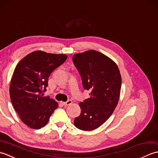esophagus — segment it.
<instances>
[{"label": "esophagus", "mask_w": 158, "mask_h": 158, "mask_svg": "<svg viewBox=\"0 0 158 158\" xmlns=\"http://www.w3.org/2000/svg\"><path fill=\"white\" fill-rule=\"evenodd\" d=\"M72 102H72V100H68V101H67V102H62V105H63L64 106H68V105H71Z\"/></svg>", "instance_id": "esophagus-1"}]
</instances>
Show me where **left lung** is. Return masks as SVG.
Instances as JSON below:
<instances>
[{
	"label": "left lung",
	"mask_w": 158,
	"mask_h": 158,
	"mask_svg": "<svg viewBox=\"0 0 158 158\" xmlns=\"http://www.w3.org/2000/svg\"><path fill=\"white\" fill-rule=\"evenodd\" d=\"M73 61L89 98L79 103L81 114L74 124L81 130L98 128L108 119L119 101L122 77L116 63L103 53L88 50L76 53Z\"/></svg>",
	"instance_id": "obj_1"
}]
</instances>
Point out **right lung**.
<instances>
[{"instance_id": "1", "label": "right lung", "mask_w": 158, "mask_h": 158, "mask_svg": "<svg viewBox=\"0 0 158 158\" xmlns=\"http://www.w3.org/2000/svg\"><path fill=\"white\" fill-rule=\"evenodd\" d=\"M67 56L35 51L17 64L9 86L11 101L22 122L32 129L44 127L58 104L43 96L51 73L65 62Z\"/></svg>"}]
</instances>
